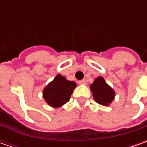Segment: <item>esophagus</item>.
Returning a JSON list of instances; mask_svg holds the SVG:
<instances>
[{
	"instance_id": "34e87169",
	"label": "esophagus",
	"mask_w": 147,
	"mask_h": 147,
	"mask_svg": "<svg viewBox=\"0 0 147 147\" xmlns=\"http://www.w3.org/2000/svg\"><path fill=\"white\" fill-rule=\"evenodd\" d=\"M78 83H79V84H81V85H84V84H86V83H87V81H86L85 79H82V80L78 81Z\"/></svg>"
}]
</instances>
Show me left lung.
<instances>
[{
	"mask_svg": "<svg viewBox=\"0 0 147 147\" xmlns=\"http://www.w3.org/2000/svg\"><path fill=\"white\" fill-rule=\"evenodd\" d=\"M91 90L95 100L103 105H108L111 103L115 96L114 90L105 82L102 77H98L95 79L91 85Z\"/></svg>",
	"mask_w": 147,
	"mask_h": 147,
	"instance_id": "1",
	"label": "left lung"
}]
</instances>
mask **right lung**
I'll list each match as a JSON object with an SVG mask.
<instances>
[{
	"instance_id": "add662e5",
	"label": "right lung",
	"mask_w": 147,
	"mask_h": 147,
	"mask_svg": "<svg viewBox=\"0 0 147 147\" xmlns=\"http://www.w3.org/2000/svg\"><path fill=\"white\" fill-rule=\"evenodd\" d=\"M76 83L69 81L60 74L54 78L45 88L43 91V97L51 106L57 108L67 103L71 96Z\"/></svg>"
}]
</instances>
